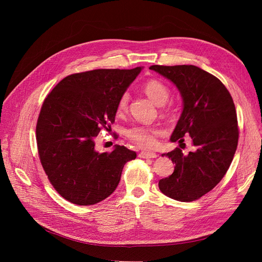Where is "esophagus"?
I'll use <instances>...</instances> for the list:
<instances>
[{
    "label": "esophagus",
    "mask_w": 262,
    "mask_h": 262,
    "mask_svg": "<svg viewBox=\"0 0 262 262\" xmlns=\"http://www.w3.org/2000/svg\"><path fill=\"white\" fill-rule=\"evenodd\" d=\"M139 156L141 158H156L158 155L154 152H141Z\"/></svg>",
    "instance_id": "esophagus-1"
}]
</instances>
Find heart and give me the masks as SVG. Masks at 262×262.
<instances>
[{
	"label": "heart",
	"instance_id": "heart-1",
	"mask_svg": "<svg viewBox=\"0 0 262 262\" xmlns=\"http://www.w3.org/2000/svg\"><path fill=\"white\" fill-rule=\"evenodd\" d=\"M142 90L146 96L152 100L157 106H163L168 100L170 91L168 86L160 80H148L146 81ZM129 96L128 94L121 95L117 105V113L119 115L124 114L128 109ZM163 130L158 126H144V125H134L125 130V136L134 143L142 148H153L157 143V138L162 136Z\"/></svg>",
	"mask_w": 262,
	"mask_h": 262
}]
</instances>
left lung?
Instances as JSON below:
<instances>
[{"mask_svg":"<svg viewBox=\"0 0 262 262\" xmlns=\"http://www.w3.org/2000/svg\"><path fill=\"white\" fill-rule=\"evenodd\" d=\"M150 70L176 85L184 102L170 141L184 143L189 136L193 150L177 147L163 154L175 163L173 172L158 181L171 199L190 202L215 187L229 168L238 143V124L233 98L217 77L194 66H152Z\"/></svg>","mask_w":262,"mask_h":262,"instance_id":"left-lung-1","label":"left lung"}]
</instances>
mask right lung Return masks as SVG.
<instances>
[{"mask_svg":"<svg viewBox=\"0 0 262 262\" xmlns=\"http://www.w3.org/2000/svg\"><path fill=\"white\" fill-rule=\"evenodd\" d=\"M142 68L98 69L71 74L45 99L36 126L38 154L58 193L77 205L105 200L120 181L123 166L137 157L116 145L95 149V138L115 122L119 98Z\"/></svg>","mask_w":262,"mask_h":262,"instance_id":"obj_1","label":"right lung"}]
</instances>
